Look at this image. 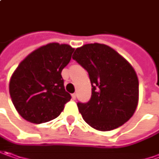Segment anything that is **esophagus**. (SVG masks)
I'll list each match as a JSON object with an SVG mask.
<instances>
[{"label": "esophagus", "mask_w": 159, "mask_h": 159, "mask_svg": "<svg viewBox=\"0 0 159 159\" xmlns=\"http://www.w3.org/2000/svg\"><path fill=\"white\" fill-rule=\"evenodd\" d=\"M72 98H73V99H75V98H76V94H75V93H74V94H72Z\"/></svg>", "instance_id": "obj_1"}]
</instances>
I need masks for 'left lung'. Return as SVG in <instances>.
I'll list each match as a JSON object with an SVG mask.
<instances>
[{
	"label": "left lung",
	"mask_w": 159,
	"mask_h": 159,
	"mask_svg": "<svg viewBox=\"0 0 159 159\" xmlns=\"http://www.w3.org/2000/svg\"><path fill=\"white\" fill-rule=\"evenodd\" d=\"M72 58L87 70L92 87L90 100L77 103L86 123L110 131L127 122L139 98V82L130 63L112 47L98 43L76 48Z\"/></svg>",
	"instance_id": "1"
}]
</instances>
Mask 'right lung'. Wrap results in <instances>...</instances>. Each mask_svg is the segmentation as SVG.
Segmentation results:
<instances>
[{
	"instance_id": "1",
	"label": "right lung",
	"mask_w": 159,
	"mask_h": 159,
	"mask_svg": "<svg viewBox=\"0 0 159 159\" xmlns=\"http://www.w3.org/2000/svg\"><path fill=\"white\" fill-rule=\"evenodd\" d=\"M74 50L66 44H47L30 52L14 71L9 94L16 111L27 121H50L71 99L64 88L61 71Z\"/></svg>"
}]
</instances>
